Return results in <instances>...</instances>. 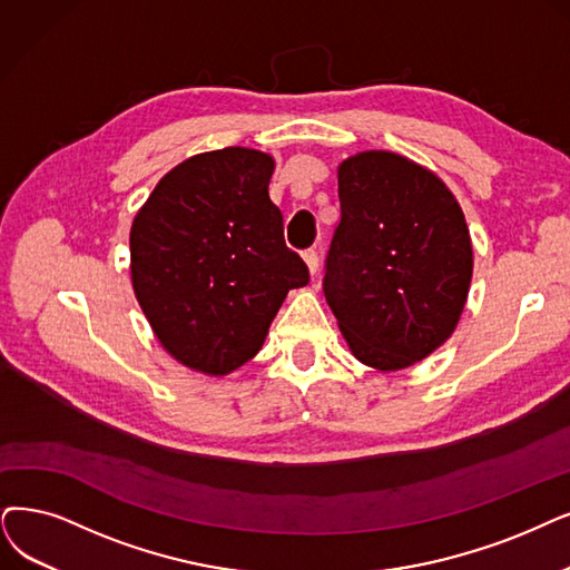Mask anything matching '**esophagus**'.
<instances>
[{
    "label": "esophagus",
    "mask_w": 570,
    "mask_h": 570,
    "mask_svg": "<svg viewBox=\"0 0 570 570\" xmlns=\"http://www.w3.org/2000/svg\"><path fill=\"white\" fill-rule=\"evenodd\" d=\"M304 262H306V266H308V271L313 273H317V266H321V257H317V249L315 247H308V249H304Z\"/></svg>",
    "instance_id": "esophagus-1"
}]
</instances>
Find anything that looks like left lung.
I'll return each mask as SVG.
<instances>
[{
  "label": "left lung",
  "mask_w": 570,
  "mask_h": 570,
  "mask_svg": "<svg viewBox=\"0 0 570 570\" xmlns=\"http://www.w3.org/2000/svg\"><path fill=\"white\" fill-rule=\"evenodd\" d=\"M341 222L323 292L353 355L404 370L456 330L472 278L463 210L404 156L362 151L338 166Z\"/></svg>",
  "instance_id": "obj_1"
}]
</instances>
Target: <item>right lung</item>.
Here are the masks:
<instances>
[{
  "instance_id": "obj_1",
  "label": "right lung",
  "mask_w": 570,
  "mask_h": 570,
  "mask_svg": "<svg viewBox=\"0 0 570 570\" xmlns=\"http://www.w3.org/2000/svg\"><path fill=\"white\" fill-rule=\"evenodd\" d=\"M273 158L226 147L187 158L130 229V276L154 334L191 370L229 374L253 357L308 266L285 245L268 196Z\"/></svg>"
}]
</instances>
